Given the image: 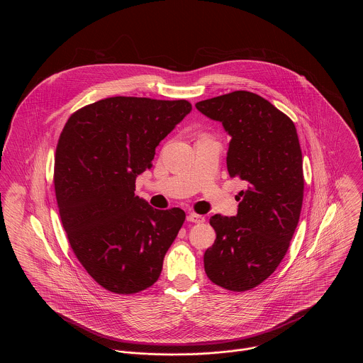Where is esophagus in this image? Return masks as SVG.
<instances>
[{"instance_id": "1", "label": "esophagus", "mask_w": 363, "mask_h": 363, "mask_svg": "<svg viewBox=\"0 0 363 363\" xmlns=\"http://www.w3.org/2000/svg\"><path fill=\"white\" fill-rule=\"evenodd\" d=\"M187 220H189V222H193V223H203V222H206V218H204L203 215H199V213L191 212V213H189Z\"/></svg>"}]
</instances>
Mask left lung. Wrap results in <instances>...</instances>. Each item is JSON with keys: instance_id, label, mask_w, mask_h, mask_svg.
Instances as JSON below:
<instances>
[{"instance_id": "1", "label": "left lung", "mask_w": 363, "mask_h": 363, "mask_svg": "<svg viewBox=\"0 0 363 363\" xmlns=\"http://www.w3.org/2000/svg\"><path fill=\"white\" fill-rule=\"evenodd\" d=\"M196 107L230 135L226 166L247 183L236 216H211L216 239L204 255L208 278L232 292L264 282L286 255L303 203L302 150L294 121L247 91L201 101Z\"/></svg>"}]
</instances>
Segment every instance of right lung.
I'll return each mask as SVG.
<instances>
[{"label": "right lung", "instance_id": "1", "mask_svg": "<svg viewBox=\"0 0 363 363\" xmlns=\"http://www.w3.org/2000/svg\"><path fill=\"white\" fill-rule=\"evenodd\" d=\"M191 110L187 101L114 96L71 114L58 138L54 189L69 246L104 289L131 295L157 281L186 213L134 194L159 143Z\"/></svg>", "mask_w": 363, "mask_h": 363}]
</instances>
